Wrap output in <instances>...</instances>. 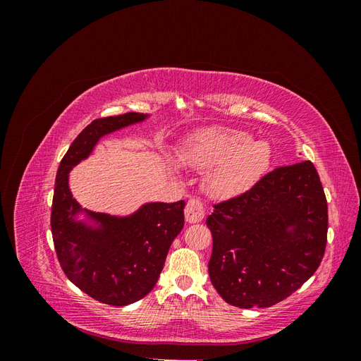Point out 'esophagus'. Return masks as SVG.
<instances>
[{
	"mask_svg": "<svg viewBox=\"0 0 361 361\" xmlns=\"http://www.w3.org/2000/svg\"><path fill=\"white\" fill-rule=\"evenodd\" d=\"M204 216V203L199 197H191L185 206V218L188 223H199Z\"/></svg>",
	"mask_w": 361,
	"mask_h": 361,
	"instance_id": "34e87169",
	"label": "esophagus"
}]
</instances>
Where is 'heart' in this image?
I'll return each mask as SVG.
<instances>
[{
	"mask_svg": "<svg viewBox=\"0 0 361 361\" xmlns=\"http://www.w3.org/2000/svg\"><path fill=\"white\" fill-rule=\"evenodd\" d=\"M251 140L239 129H203L185 141L182 157L194 167H212L206 178L211 194L232 195L255 182L269 164L268 143Z\"/></svg>",
	"mask_w": 361,
	"mask_h": 361,
	"instance_id": "heart-1",
	"label": "heart"
}]
</instances>
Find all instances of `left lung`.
Wrapping results in <instances>:
<instances>
[{"mask_svg":"<svg viewBox=\"0 0 361 361\" xmlns=\"http://www.w3.org/2000/svg\"><path fill=\"white\" fill-rule=\"evenodd\" d=\"M212 206L206 218L214 239L207 268L226 302L271 307L321 265L329 206L313 162L279 166L244 192ZM289 225L295 226L293 234L286 231Z\"/></svg>","mask_w":361,"mask_h":361,"instance_id":"left-lung-1","label":"left lung"}]
</instances>
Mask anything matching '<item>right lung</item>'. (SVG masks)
I'll return each instance as SVG.
<instances>
[{
	"label": "right lung",
	"mask_w": 361,
	"mask_h": 361,
	"mask_svg": "<svg viewBox=\"0 0 361 361\" xmlns=\"http://www.w3.org/2000/svg\"><path fill=\"white\" fill-rule=\"evenodd\" d=\"M143 118L125 113L93 120L63 157L54 188L51 232L60 267L76 288L108 305L135 302L154 289L169 248L183 227L185 202L150 203L129 218L89 212L104 227L90 231L71 220L80 204L72 199L68 173L89 157L102 135Z\"/></svg>",
	"instance_id": "add662e5"
}]
</instances>
